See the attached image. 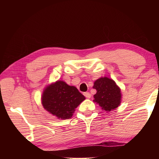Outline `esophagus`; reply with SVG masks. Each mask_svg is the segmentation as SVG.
<instances>
[{
    "mask_svg": "<svg viewBox=\"0 0 159 159\" xmlns=\"http://www.w3.org/2000/svg\"><path fill=\"white\" fill-rule=\"evenodd\" d=\"M83 95L85 96L87 98H91V94L89 93V92L83 93Z\"/></svg>",
    "mask_w": 159,
    "mask_h": 159,
    "instance_id": "1",
    "label": "esophagus"
}]
</instances>
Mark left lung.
Listing matches in <instances>:
<instances>
[{
	"mask_svg": "<svg viewBox=\"0 0 159 159\" xmlns=\"http://www.w3.org/2000/svg\"><path fill=\"white\" fill-rule=\"evenodd\" d=\"M97 92L93 96L94 102L98 104L102 109L109 112L120 106L121 100V89L113 80L101 77L93 83Z\"/></svg>",
	"mask_w": 159,
	"mask_h": 159,
	"instance_id": "obj_1",
	"label": "left lung"
}]
</instances>
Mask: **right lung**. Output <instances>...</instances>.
<instances>
[{
    "label": "right lung",
    "mask_w": 159,
    "mask_h": 159,
    "mask_svg": "<svg viewBox=\"0 0 159 159\" xmlns=\"http://www.w3.org/2000/svg\"><path fill=\"white\" fill-rule=\"evenodd\" d=\"M84 100L85 97L76 87L70 86L62 80H57L47 86L42 96L43 108L61 120L72 117L76 108Z\"/></svg>",
    "instance_id": "obj_1"
}]
</instances>
